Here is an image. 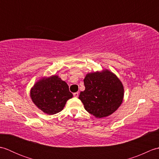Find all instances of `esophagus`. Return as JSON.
<instances>
[{
  "label": "esophagus",
  "mask_w": 159,
  "mask_h": 159,
  "mask_svg": "<svg viewBox=\"0 0 159 159\" xmlns=\"http://www.w3.org/2000/svg\"><path fill=\"white\" fill-rule=\"evenodd\" d=\"M73 95H74V97H78V96H79V92H75V93H73Z\"/></svg>",
  "instance_id": "1"
}]
</instances>
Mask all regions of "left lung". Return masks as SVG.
Segmentation results:
<instances>
[{
    "instance_id": "obj_1",
    "label": "left lung",
    "mask_w": 159,
    "mask_h": 159,
    "mask_svg": "<svg viewBox=\"0 0 159 159\" xmlns=\"http://www.w3.org/2000/svg\"><path fill=\"white\" fill-rule=\"evenodd\" d=\"M83 81L85 89L80 93L79 98L87 112L95 117L110 116L122 102V84L109 70L87 74Z\"/></svg>"
}]
</instances>
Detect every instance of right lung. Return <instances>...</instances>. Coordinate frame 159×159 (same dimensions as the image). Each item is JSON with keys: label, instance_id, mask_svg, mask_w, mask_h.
Instances as JSON below:
<instances>
[{"label": "right lung", "instance_id": "1", "mask_svg": "<svg viewBox=\"0 0 159 159\" xmlns=\"http://www.w3.org/2000/svg\"><path fill=\"white\" fill-rule=\"evenodd\" d=\"M72 96L67 84L55 75L40 80L31 90L33 102L49 115L60 112Z\"/></svg>", "mask_w": 159, "mask_h": 159}]
</instances>
